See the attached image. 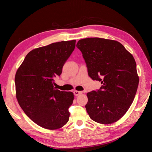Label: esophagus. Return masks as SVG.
Here are the masks:
<instances>
[{
    "mask_svg": "<svg viewBox=\"0 0 152 152\" xmlns=\"http://www.w3.org/2000/svg\"><path fill=\"white\" fill-rule=\"evenodd\" d=\"M73 94H74V95H75V96H79V95H80V94H82V92H81V91H73Z\"/></svg>",
    "mask_w": 152,
    "mask_h": 152,
    "instance_id": "34e87169",
    "label": "esophagus"
}]
</instances>
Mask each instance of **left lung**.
I'll use <instances>...</instances> for the list:
<instances>
[{"label":"left lung","instance_id":"8db88e82","mask_svg":"<svg viewBox=\"0 0 152 152\" xmlns=\"http://www.w3.org/2000/svg\"><path fill=\"white\" fill-rule=\"evenodd\" d=\"M88 75L102 84L97 91L87 94L86 105L92 120L110 124L122 118L134 99L139 84L136 63L132 55L116 40L102 38L79 40Z\"/></svg>","mask_w":152,"mask_h":152}]
</instances>
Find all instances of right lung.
<instances>
[{
	"label": "right lung",
	"instance_id": "obj_1",
	"mask_svg": "<svg viewBox=\"0 0 152 152\" xmlns=\"http://www.w3.org/2000/svg\"><path fill=\"white\" fill-rule=\"evenodd\" d=\"M75 40L50 44L31 50L15 75L16 96L20 106L32 121L43 128L58 129L68 122L72 92L54 87V78L75 47Z\"/></svg>",
	"mask_w": 152,
	"mask_h": 152
}]
</instances>
